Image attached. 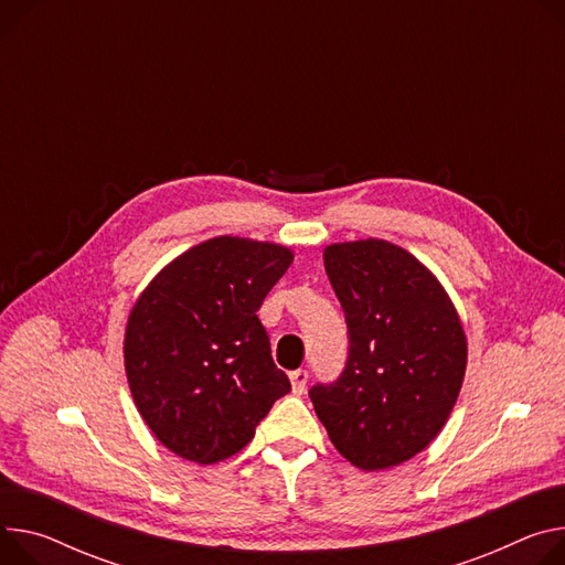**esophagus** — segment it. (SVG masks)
<instances>
[{"label":"esophagus","instance_id":"obj_1","mask_svg":"<svg viewBox=\"0 0 565 565\" xmlns=\"http://www.w3.org/2000/svg\"><path fill=\"white\" fill-rule=\"evenodd\" d=\"M306 383H309V372H306V370L290 372V385H292L295 394H301L306 390Z\"/></svg>","mask_w":565,"mask_h":565}]
</instances>
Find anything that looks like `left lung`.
Listing matches in <instances>:
<instances>
[{
    "instance_id": "obj_1",
    "label": "left lung",
    "mask_w": 565,
    "mask_h": 565,
    "mask_svg": "<svg viewBox=\"0 0 565 565\" xmlns=\"http://www.w3.org/2000/svg\"><path fill=\"white\" fill-rule=\"evenodd\" d=\"M324 266L342 303V376L311 401L338 452L383 471L422 452L446 426L467 374V333L439 279L383 238L331 243Z\"/></svg>"
}]
</instances>
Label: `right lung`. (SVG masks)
I'll use <instances>...</instances> for the list:
<instances>
[{"label": "right lung", "mask_w": 565, "mask_h": 565, "mask_svg": "<svg viewBox=\"0 0 565 565\" xmlns=\"http://www.w3.org/2000/svg\"><path fill=\"white\" fill-rule=\"evenodd\" d=\"M286 245L214 236L141 290L124 335L132 401L150 433L195 465H216L254 437L288 376L256 311L290 268Z\"/></svg>", "instance_id": "obj_1"}]
</instances>
